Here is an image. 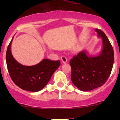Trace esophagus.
<instances>
[{"mask_svg":"<svg viewBox=\"0 0 120 120\" xmlns=\"http://www.w3.org/2000/svg\"><path fill=\"white\" fill-rule=\"evenodd\" d=\"M61 61H62L63 63H66L67 62V59H66V57H64V56L61 57Z\"/></svg>","mask_w":120,"mask_h":120,"instance_id":"obj_1","label":"esophagus"}]
</instances>
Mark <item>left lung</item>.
I'll return each instance as SVG.
<instances>
[{"label": "left lung", "instance_id": "8db88e82", "mask_svg": "<svg viewBox=\"0 0 120 120\" xmlns=\"http://www.w3.org/2000/svg\"><path fill=\"white\" fill-rule=\"evenodd\" d=\"M98 37L101 38L102 48L96 55L86 50L80 52L70 61L71 79L73 84L82 91H89L102 86L108 79L114 63V51L105 34L96 29Z\"/></svg>", "mask_w": 120, "mask_h": 120}]
</instances>
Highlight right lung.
Here are the masks:
<instances>
[{"label":"right lung","instance_id":"right-lung-1","mask_svg":"<svg viewBox=\"0 0 120 120\" xmlns=\"http://www.w3.org/2000/svg\"><path fill=\"white\" fill-rule=\"evenodd\" d=\"M12 38L6 55L7 67L11 78L16 85L23 90L38 92L49 82L54 71L59 67L60 61L44 59L37 64L24 66L13 56L11 50Z\"/></svg>","mask_w":120,"mask_h":120}]
</instances>
